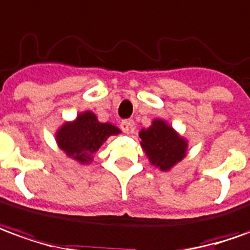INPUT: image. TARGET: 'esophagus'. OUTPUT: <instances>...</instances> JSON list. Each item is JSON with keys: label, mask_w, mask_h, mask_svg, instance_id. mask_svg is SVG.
<instances>
[{"label": "esophagus", "mask_w": 250, "mask_h": 250, "mask_svg": "<svg viewBox=\"0 0 250 250\" xmlns=\"http://www.w3.org/2000/svg\"><path fill=\"white\" fill-rule=\"evenodd\" d=\"M120 126H121V130L124 133H130L135 128V122H133V120H124Z\"/></svg>", "instance_id": "obj_1"}]
</instances>
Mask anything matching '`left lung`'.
Listing matches in <instances>:
<instances>
[{
	"instance_id": "8db88e82",
	"label": "left lung",
	"mask_w": 250,
	"mask_h": 250,
	"mask_svg": "<svg viewBox=\"0 0 250 250\" xmlns=\"http://www.w3.org/2000/svg\"><path fill=\"white\" fill-rule=\"evenodd\" d=\"M140 139L151 163L163 171L173 167L185 156L187 142L161 120H155L152 126L143 129Z\"/></svg>"
}]
</instances>
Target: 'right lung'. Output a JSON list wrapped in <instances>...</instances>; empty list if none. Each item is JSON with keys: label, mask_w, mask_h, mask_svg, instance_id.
Here are the masks:
<instances>
[{"label": "right lung", "mask_w": 250, "mask_h": 250, "mask_svg": "<svg viewBox=\"0 0 250 250\" xmlns=\"http://www.w3.org/2000/svg\"><path fill=\"white\" fill-rule=\"evenodd\" d=\"M118 128L102 124L91 111L83 113L73 124H65L57 135V142L68 156L85 163L91 161L108 136L118 135Z\"/></svg>", "instance_id": "obj_1"}]
</instances>
